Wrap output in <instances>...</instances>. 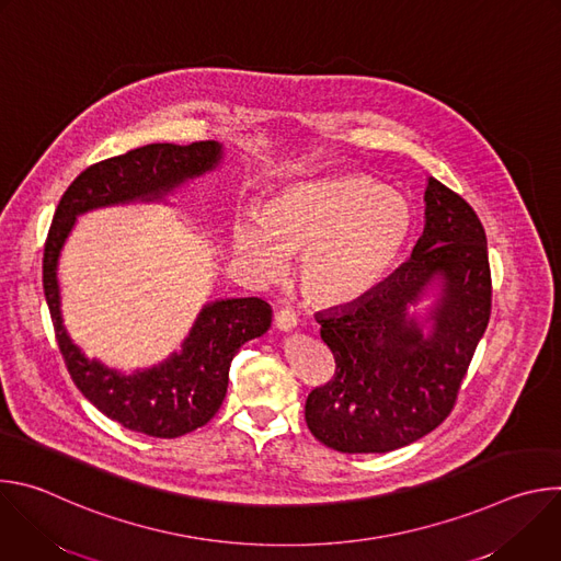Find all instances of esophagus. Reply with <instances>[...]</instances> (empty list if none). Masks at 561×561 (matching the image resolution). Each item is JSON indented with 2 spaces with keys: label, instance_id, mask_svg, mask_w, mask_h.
<instances>
[{
  "label": "esophagus",
  "instance_id": "1",
  "mask_svg": "<svg viewBox=\"0 0 561 561\" xmlns=\"http://www.w3.org/2000/svg\"><path fill=\"white\" fill-rule=\"evenodd\" d=\"M275 327L279 329V331H293V329H297V317H295V312L293 310H288V308H282V310H277L275 312Z\"/></svg>",
  "mask_w": 561,
  "mask_h": 561
}]
</instances>
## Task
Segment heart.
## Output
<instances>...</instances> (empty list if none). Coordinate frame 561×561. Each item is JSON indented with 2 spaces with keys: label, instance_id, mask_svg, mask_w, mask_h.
<instances>
[{
  "label": "heart",
  "instance_id": "obj_1",
  "mask_svg": "<svg viewBox=\"0 0 561 561\" xmlns=\"http://www.w3.org/2000/svg\"><path fill=\"white\" fill-rule=\"evenodd\" d=\"M413 232L404 195L366 175L299 182L277 193L262 219L232 224V251L251 273L275 279L299 257L301 295L319 308H346L375 293Z\"/></svg>",
  "mask_w": 561,
  "mask_h": 561
}]
</instances>
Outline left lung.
Here are the masks:
<instances>
[{"label": "left lung", "mask_w": 561, "mask_h": 561, "mask_svg": "<svg viewBox=\"0 0 561 561\" xmlns=\"http://www.w3.org/2000/svg\"><path fill=\"white\" fill-rule=\"evenodd\" d=\"M424 202L411 260L366 299L314 314L335 373L310 390L306 424L333 450L388 453L435 431L489 327L493 286L482 221L435 178ZM433 283L440 295L424 334L410 306Z\"/></svg>", "instance_id": "left-lung-1"}]
</instances>
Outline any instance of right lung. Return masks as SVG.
Returning a JSON list of instances; mask_svg holds the SVG:
<instances>
[{"label":"right lung","mask_w":561,"mask_h":561,"mask_svg":"<svg viewBox=\"0 0 561 561\" xmlns=\"http://www.w3.org/2000/svg\"><path fill=\"white\" fill-rule=\"evenodd\" d=\"M221 154L217 141L148 144L89 167L61 195L44 247V295L75 386L113 422L159 439L182 437L215 417L226 397L230 362L249 340L271 329V306L260 297L210 301L180 353L126 375L89 359L72 344L59 308L57 260L77 215L115 204L162 202L184 182L215 171Z\"/></svg>","instance_id":"add662e5"}]
</instances>
